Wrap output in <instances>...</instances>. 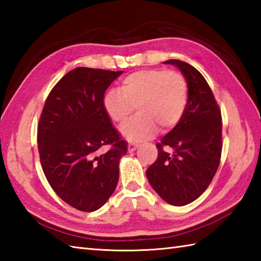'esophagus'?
Here are the masks:
<instances>
[{
	"label": "esophagus",
	"instance_id": "34e87169",
	"mask_svg": "<svg viewBox=\"0 0 261 261\" xmlns=\"http://www.w3.org/2000/svg\"><path fill=\"white\" fill-rule=\"evenodd\" d=\"M138 147H139V146H138L137 143L129 142V145H127V150H129L130 152H132V151H135Z\"/></svg>",
	"mask_w": 261,
	"mask_h": 261
}]
</instances>
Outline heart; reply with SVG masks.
<instances>
[{"mask_svg":"<svg viewBox=\"0 0 261 261\" xmlns=\"http://www.w3.org/2000/svg\"><path fill=\"white\" fill-rule=\"evenodd\" d=\"M188 85L184 76L167 69H143L125 76L120 91L111 90L104 97V108L116 124H123L139 111L136 118L121 127L129 139H146L174 127L185 112Z\"/></svg>","mask_w":261,"mask_h":261,"instance_id":"heart-1","label":"heart"}]
</instances>
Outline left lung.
Returning <instances> with one entry per match:
<instances>
[{
  "label": "left lung",
  "mask_w": 261,
  "mask_h": 261,
  "mask_svg": "<svg viewBox=\"0 0 261 261\" xmlns=\"http://www.w3.org/2000/svg\"><path fill=\"white\" fill-rule=\"evenodd\" d=\"M185 76L188 98L185 112L173 130L157 143L158 158L147 169V178L165 202L176 206L195 201L212 181L222 152V116L213 92L192 65L177 59ZM173 149V153L164 150Z\"/></svg>",
  "instance_id": "left-lung-1"
}]
</instances>
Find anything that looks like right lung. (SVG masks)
<instances>
[{"label":"right lung","mask_w":261,"mask_h":261,"mask_svg":"<svg viewBox=\"0 0 261 261\" xmlns=\"http://www.w3.org/2000/svg\"><path fill=\"white\" fill-rule=\"evenodd\" d=\"M123 71L79 67L49 93L38 123V150L55 193L70 206L93 212L107 203L119 180L126 141L111 124L104 94ZM109 146L107 153L100 148Z\"/></svg>","instance_id":"1"}]
</instances>
